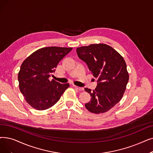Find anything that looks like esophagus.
Masks as SVG:
<instances>
[{"instance_id": "1", "label": "esophagus", "mask_w": 153, "mask_h": 153, "mask_svg": "<svg viewBox=\"0 0 153 153\" xmlns=\"http://www.w3.org/2000/svg\"><path fill=\"white\" fill-rule=\"evenodd\" d=\"M72 86H73V87H74V88L77 89L78 91H83V90H84V88L78 87V86H77V85H74V84L72 85Z\"/></svg>"}]
</instances>
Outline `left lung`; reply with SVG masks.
<instances>
[{"instance_id":"obj_1","label":"left lung","mask_w":153,"mask_h":153,"mask_svg":"<svg viewBox=\"0 0 153 153\" xmlns=\"http://www.w3.org/2000/svg\"><path fill=\"white\" fill-rule=\"evenodd\" d=\"M78 57L88 65L97 84L89 93L91 100L85 107L92 113H104L121 101L129 81L127 66L123 57L111 46L91 44L76 49Z\"/></svg>"}]
</instances>
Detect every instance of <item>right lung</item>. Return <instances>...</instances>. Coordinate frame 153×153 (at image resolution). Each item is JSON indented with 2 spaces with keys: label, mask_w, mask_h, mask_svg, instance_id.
Segmentation results:
<instances>
[{
  "label": "right lung",
  "mask_w": 153,
  "mask_h": 153,
  "mask_svg": "<svg viewBox=\"0 0 153 153\" xmlns=\"http://www.w3.org/2000/svg\"><path fill=\"white\" fill-rule=\"evenodd\" d=\"M72 48L48 47L40 49L22 62L18 74L19 89L33 108L45 110L60 99L69 84H61L49 77L58 63Z\"/></svg>",
  "instance_id": "right-lung-1"
}]
</instances>
